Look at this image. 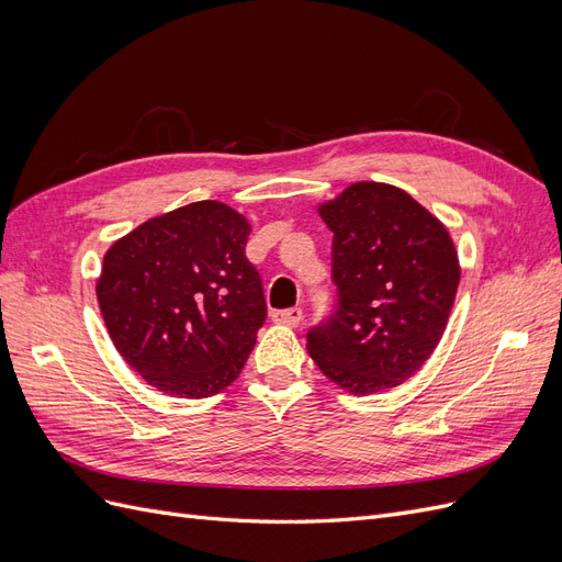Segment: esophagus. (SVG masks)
Instances as JSON below:
<instances>
[{"instance_id":"obj_1","label":"esophagus","mask_w":562,"mask_h":562,"mask_svg":"<svg viewBox=\"0 0 562 562\" xmlns=\"http://www.w3.org/2000/svg\"><path fill=\"white\" fill-rule=\"evenodd\" d=\"M271 321L274 323H281V326H300L302 323V310L300 307H293V310H281V312H274L271 314Z\"/></svg>"}]
</instances>
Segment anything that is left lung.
Here are the masks:
<instances>
[{
    "instance_id": "8db88e82",
    "label": "left lung",
    "mask_w": 562,
    "mask_h": 562,
    "mask_svg": "<svg viewBox=\"0 0 562 562\" xmlns=\"http://www.w3.org/2000/svg\"><path fill=\"white\" fill-rule=\"evenodd\" d=\"M316 211L333 232L337 307L310 330L307 351L353 396L394 389L446 333L462 274L452 236L386 182H353Z\"/></svg>"
}]
</instances>
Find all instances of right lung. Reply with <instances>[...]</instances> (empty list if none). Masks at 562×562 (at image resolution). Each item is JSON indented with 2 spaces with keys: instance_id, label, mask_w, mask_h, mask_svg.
Returning a JSON list of instances; mask_svg holds the SVG:
<instances>
[{
  "instance_id": "obj_1",
  "label": "right lung",
  "mask_w": 562,
  "mask_h": 562,
  "mask_svg": "<svg viewBox=\"0 0 562 562\" xmlns=\"http://www.w3.org/2000/svg\"><path fill=\"white\" fill-rule=\"evenodd\" d=\"M248 220L220 201L149 217L103 260L95 295L116 351L164 394L209 398L244 370L267 316Z\"/></svg>"
}]
</instances>
